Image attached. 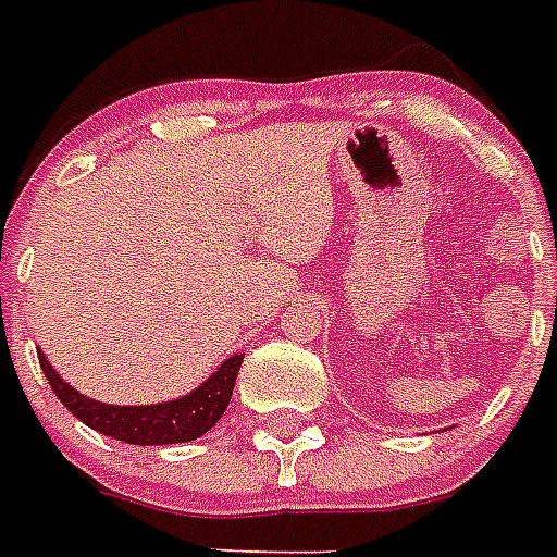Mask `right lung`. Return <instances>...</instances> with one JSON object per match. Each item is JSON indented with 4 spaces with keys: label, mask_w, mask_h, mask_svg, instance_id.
I'll return each instance as SVG.
<instances>
[{
    "label": "right lung",
    "mask_w": 557,
    "mask_h": 557,
    "mask_svg": "<svg viewBox=\"0 0 557 557\" xmlns=\"http://www.w3.org/2000/svg\"><path fill=\"white\" fill-rule=\"evenodd\" d=\"M242 362L244 356H230L201 388H195L184 399L158 405H106L77 394L69 382H62V376L48 364L46 356L39 354V368L51 382L60 403L77 420L86 422L88 429L100 431L106 437L132 443V446H169V443H189V440L203 437L226 411Z\"/></svg>",
    "instance_id": "obj_1"
}]
</instances>
